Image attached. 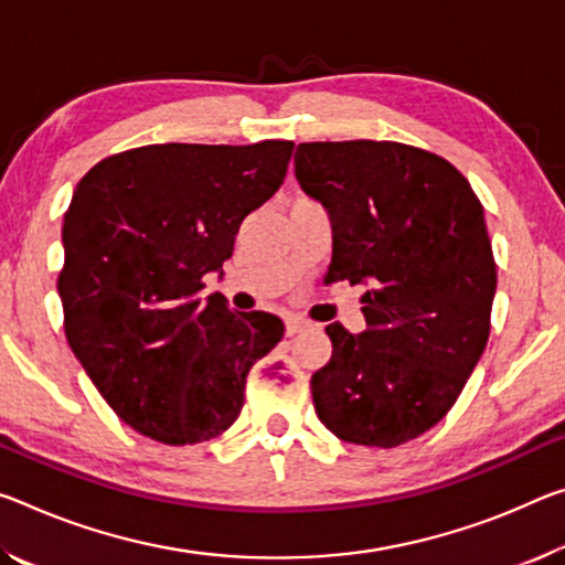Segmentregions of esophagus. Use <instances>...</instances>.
<instances>
[{
  "label": "esophagus",
  "instance_id": "obj_1",
  "mask_svg": "<svg viewBox=\"0 0 565 565\" xmlns=\"http://www.w3.org/2000/svg\"><path fill=\"white\" fill-rule=\"evenodd\" d=\"M309 327V321H303V319H299V317H291V319H286V337H294V334H299V331H303Z\"/></svg>",
  "mask_w": 565,
  "mask_h": 565
}]
</instances>
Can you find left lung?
<instances>
[{
    "instance_id": "obj_1",
    "label": "left lung",
    "mask_w": 565,
    "mask_h": 565,
    "mask_svg": "<svg viewBox=\"0 0 565 565\" xmlns=\"http://www.w3.org/2000/svg\"><path fill=\"white\" fill-rule=\"evenodd\" d=\"M294 173L329 213L327 279L366 289L362 334L327 327L317 415L344 443L415 440L455 405L488 344L498 276L478 195L445 158L392 140L301 142Z\"/></svg>"
}]
</instances>
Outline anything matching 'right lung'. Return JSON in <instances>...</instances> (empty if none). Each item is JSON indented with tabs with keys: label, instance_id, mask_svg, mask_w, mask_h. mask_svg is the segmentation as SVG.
Listing matches in <instances>:
<instances>
[{
	"label": "right lung",
	"instance_id": "right-lung-1",
	"mask_svg": "<svg viewBox=\"0 0 565 565\" xmlns=\"http://www.w3.org/2000/svg\"><path fill=\"white\" fill-rule=\"evenodd\" d=\"M294 142H166L110 156L77 183L62 223L65 334L122 423L166 445L221 435L246 374L284 321L203 297L241 221L284 183Z\"/></svg>",
	"mask_w": 565,
	"mask_h": 565
}]
</instances>
